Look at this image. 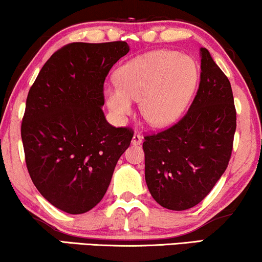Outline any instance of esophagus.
<instances>
[{"mask_svg": "<svg viewBox=\"0 0 262 262\" xmlns=\"http://www.w3.org/2000/svg\"><path fill=\"white\" fill-rule=\"evenodd\" d=\"M142 142H143L142 136L135 134L134 137H132V144H134V145H141Z\"/></svg>", "mask_w": 262, "mask_h": 262, "instance_id": "1", "label": "esophagus"}]
</instances>
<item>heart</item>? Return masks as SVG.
Segmentation results:
<instances>
[{"mask_svg": "<svg viewBox=\"0 0 262 262\" xmlns=\"http://www.w3.org/2000/svg\"><path fill=\"white\" fill-rule=\"evenodd\" d=\"M198 80L191 57L169 50H156L130 60L118 71V84L107 85L105 99L111 112L124 123L139 101L150 125L173 123L185 110Z\"/></svg>", "mask_w": 262, "mask_h": 262, "instance_id": "obj_1", "label": "heart"}]
</instances>
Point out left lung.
I'll return each mask as SVG.
<instances>
[{
    "label": "left lung",
    "instance_id": "obj_1",
    "mask_svg": "<svg viewBox=\"0 0 262 262\" xmlns=\"http://www.w3.org/2000/svg\"><path fill=\"white\" fill-rule=\"evenodd\" d=\"M200 83L187 113L167 130L144 137L145 181L166 209L199 204L227 169L236 130L230 82L205 48Z\"/></svg>",
    "mask_w": 262,
    "mask_h": 262
}]
</instances>
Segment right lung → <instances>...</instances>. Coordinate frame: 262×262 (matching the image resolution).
<instances>
[{"instance_id":"obj_1","label":"right lung","mask_w":262,"mask_h":262,"mask_svg":"<svg viewBox=\"0 0 262 262\" xmlns=\"http://www.w3.org/2000/svg\"><path fill=\"white\" fill-rule=\"evenodd\" d=\"M126 41L71 42L50 57L28 92L21 124L33 184L57 209L80 214L101 202L134 131L107 123L103 83Z\"/></svg>"}]
</instances>
